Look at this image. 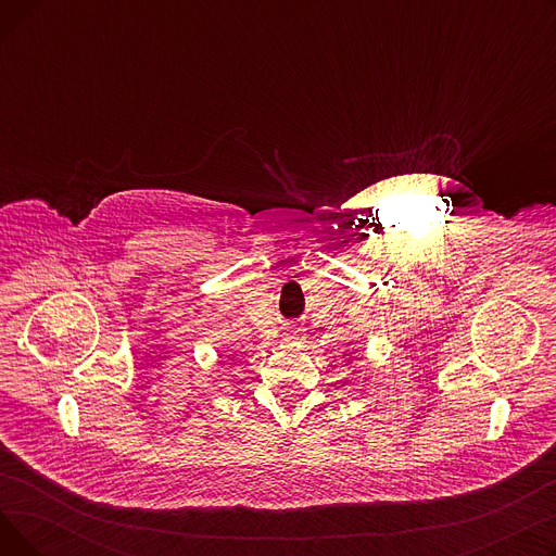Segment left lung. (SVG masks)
<instances>
[{
    "label": "left lung",
    "mask_w": 556,
    "mask_h": 556,
    "mask_svg": "<svg viewBox=\"0 0 556 556\" xmlns=\"http://www.w3.org/2000/svg\"><path fill=\"white\" fill-rule=\"evenodd\" d=\"M346 356H349V354H346Z\"/></svg>",
    "instance_id": "left-lung-1"
}]
</instances>
